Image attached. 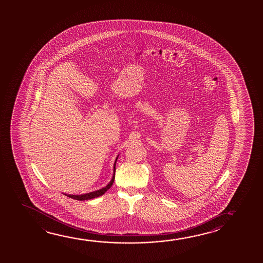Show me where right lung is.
Wrapping results in <instances>:
<instances>
[{
    "label": "right lung",
    "instance_id": "right-lung-1",
    "mask_svg": "<svg viewBox=\"0 0 263 263\" xmlns=\"http://www.w3.org/2000/svg\"><path fill=\"white\" fill-rule=\"evenodd\" d=\"M119 155L117 156V159L115 160V163H114V173H112V180L110 181V182L108 183L107 185L104 186V188L102 189L97 190L95 192H90L88 194H63L65 195H67L69 198L75 199V200H79V201H85V200H90V199L96 198V197H99L101 195L105 194V192H107V190L110 189L112 187L114 181H115V175H116V164H117V160L118 159Z\"/></svg>",
    "mask_w": 263,
    "mask_h": 263
}]
</instances>
